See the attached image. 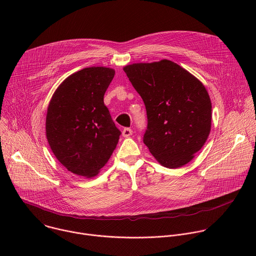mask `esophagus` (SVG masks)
Returning a JSON list of instances; mask_svg holds the SVG:
<instances>
[{
  "instance_id": "esophagus-1",
  "label": "esophagus",
  "mask_w": 256,
  "mask_h": 256,
  "mask_svg": "<svg viewBox=\"0 0 256 256\" xmlns=\"http://www.w3.org/2000/svg\"><path fill=\"white\" fill-rule=\"evenodd\" d=\"M132 128H124V130H122V136H124V138H128V136H132Z\"/></svg>"
}]
</instances>
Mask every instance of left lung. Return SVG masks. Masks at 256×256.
Masks as SVG:
<instances>
[{
  "mask_svg": "<svg viewBox=\"0 0 256 256\" xmlns=\"http://www.w3.org/2000/svg\"><path fill=\"white\" fill-rule=\"evenodd\" d=\"M124 70L146 106L144 144L165 167L188 163L210 130L212 103L204 86L167 60L132 64Z\"/></svg>",
  "mask_w": 256,
  "mask_h": 256,
  "instance_id": "8db88e82",
  "label": "left lung"
}]
</instances>
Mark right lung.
Instances as JSON below:
<instances>
[{
  "label": "right lung",
  "mask_w": 256,
  "mask_h": 256,
  "mask_svg": "<svg viewBox=\"0 0 256 256\" xmlns=\"http://www.w3.org/2000/svg\"><path fill=\"white\" fill-rule=\"evenodd\" d=\"M114 70L83 68L54 92L46 114V138L56 159L74 174L92 177L110 158L122 132L104 105Z\"/></svg>",
  "instance_id": "right-lung-1"
}]
</instances>
